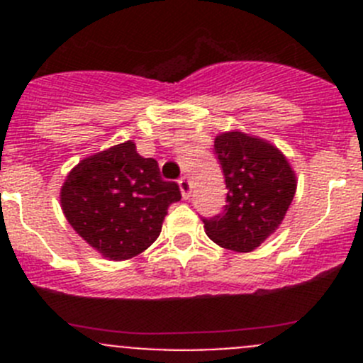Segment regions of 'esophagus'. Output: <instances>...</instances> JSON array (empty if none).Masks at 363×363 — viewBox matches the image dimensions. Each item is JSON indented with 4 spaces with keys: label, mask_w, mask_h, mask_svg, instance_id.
Returning <instances> with one entry per match:
<instances>
[{
    "label": "esophagus",
    "mask_w": 363,
    "mask_h": 363,
    "mask_svg": "<svg viewBox=\"0 0 363 363\" xmlns=\"http://www.w3.org/2000/svg\"><path fill=\"white\" fill-rule=\"evenodd\" d=\"M179 188H181V193H182V199L188 200L189 196H191V182L188 181L186 177H182L181 181H179Z\"/></svg>",
    "instance_id": "obj_1"
}]
</instances>
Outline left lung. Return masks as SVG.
<instances>
[{
	"label": "left lung",
	"mask_w": 363,
	"mask_h": 363,
	"mask_svg": "<svg viewBox=\"0 0 363 363\" xmlns=\"http://www.w3.org/2000/svg\"><path fill=\"white\" fill-rule=\"evenodd\" d=\"M214 151L228 203L221 214L203 219L205 233L225 250L250 252L283 223L296 191L295 170L276 145L240 130L219 133Z\"/></svg>",
	"instance_id": "obj_1"
}]
</instances>
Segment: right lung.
I'll return each mask as SVG.
<instances>
[{
	"mask_svg": "<svg viewBox=\"0 0 363 363\" xmlns=\"http://www.w3.org/2000/svg\"><path fill=\"white\" fill-rule=\"evenodd\" d=\"M179 200V186L163 181L158 161L138 155L133 140L80 160L60 193L72 228L113 262L147 250L160 237L170 203Z\"/></svg>",
	"mask_w": 363,
	"mask_h": 363,
	"instance_id": "1",
	"label": "right lung"
}]
</instances>
